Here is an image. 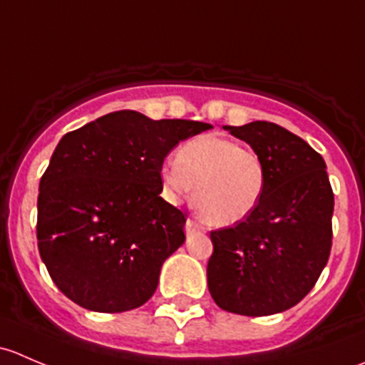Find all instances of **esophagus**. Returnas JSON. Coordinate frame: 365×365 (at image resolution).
<instances>
[{
  "label": "esophagus",
  "instance_id": "34e87169",
  "mask_svg": "<svg viewBox=\"0 0 365 365\" xmlns=\"http://www.w3.org/2000/svg\"><path fill=\"white\" fill-rule=\"evenodd\" d=\"M200 231H205V227L201 226V224L197 222V220L187 219V222H185V233H187V235L200 233Z\"/></svg>",
  "mask_w": 365,
  "mask_h": 365
}]
</instances>
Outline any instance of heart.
Listing matches in <instances>:
<instances>
[{"instance_id": "b5f03b06", "label": "heart", "mask_w": 365, "mask_h": 365, "mask_svg": "<svg viewBox=\"0 0 365 365\" xmlns=\"http://www.w3.org/2000/svg\"><path fill=\"white\" fill-rule=\"evenodd\" d=\"M169 197L194 189V205L213 226H233L256 210L267 189V169L252 148L215 134L197 135L180 148L176 160L162 165Z\"/></svg>"}]
</instances>
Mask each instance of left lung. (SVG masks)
<instances>
[{
	"instance_id": "obj_1",
	"label": "left lung",
	"mask_w": 365,
	"mask_h": 365,
	"mask_svg": "<svg viewBox=\"0 0 365 365\" xmlns=\"http://www.w3.org/2000/svg\"><path fill=\"white\" fill-rule=\"evenodd\" d=\"M224 130L261 157L267 189L247 219L210 233L208 289L224 311L270 316L297 305L325 268L334 192L323 157L286 128L251 121Z\"/></svg>"
}]
</instances>
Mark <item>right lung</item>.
I'll list each match as a JSON object with an SVG mask.
<instances>
[{
	"label": "right lung",
	"instance_id": "right-lung-1",
	"mask_svg": "<svg viewBox=\"0 0 365 365\" xmlns=\"http://www.w3.org/2000/svg\"><path fill=\"white\" fill-rule=\"evenodd\" d=\"M212 128L116 111L68 132L40 180V257L65 297L95 312L148 302L164 261L185 242V213L160 197L180 141Z\"/></svg>",
	"mask_w": 365,
	"mask_h": 365
}]
</instances>
